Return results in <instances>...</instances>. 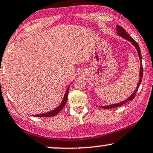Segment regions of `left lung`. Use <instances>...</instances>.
<instances>
[{"mask_svg": "<svg viewBox=\"0 0 153 153\" xmlns=\"http://www.w3.org/2000/svg\"><path fill=\"white\" fill-rule=\"evenodd\" d=\"M116 28H117V34L119 36H121V37H123V38H125V39L129 40L132 43V45L135 47L136 51H137L138 52V56H139V59H140V73H139V80H138V85H137V87H136V88L135 89V91H134V93L132 94L130 96L129 98H127V99L125 101H122V102H120V103H115V104H111V105H105V106H102V105H101V108H106V109H110V108H117V107H119L120 106V105H123V104H125V103L128 102L129 101H131L132 99H134V97H135L136 96V94L137 92L138 91V87H139L140 85V82H141L142 81V78H143V65H142V62H141V59H142V57H141V53H140V48H139V46H138V45L137 44V42H136L135 40H134L133 38H132L131 36H130L129 34L127 33V32H126V30H125V28L123 27H122L120 25H117L116 26Z\"/></svg>", "mask_w": 153, "mask_h": 153, "instance_id": "obj_1", "label": "left lung"}]
</instances>
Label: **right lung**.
<instances>
[{
    "instance_id": "obj_1",
    "label": "right lung",
    "mask_w": 153,
    "mask_h": 153,
    "mask_svg": "<svg viewBox=\"0 0 153 153\" xmlns=\"http://www.w3.org/2000/svg\"><path fill=\"white\" fill-rule=\"evenodd\" d=\"M68 90H69V86L68 87V88H67V89H66V93H65V95L64 97V99H63V100L62 101V103H61V104L59 105L57 108H56L55 109H54L52 111L48 112V113H42V114H38V115H33V117H34V116H35V117H52V116H54L55 115H56L57 113H59V112L62 111L63 108H64L65 105H66L67 99H68Z\"/></svg>"
}]
</instances>
